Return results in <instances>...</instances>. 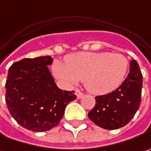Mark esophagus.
<instances>
[{
    "instance_id": "esophagus-1",
    "label": "esophagus",
    "mask_w": 151,
    "mask_h": 151,
    "mask_svg": "<svg viewBox=\"0 0 151 151\" xmlns=\"http://www.w3.org/2000/svg\"><path fill=\"white\" fill-rule=\"evenodd\" d=\"M75 94L76 95H77V98H78V99H81L83 96V94L82 92H80V91L78 90V89L75 91Z\"/></svg>"
}]
</instances>
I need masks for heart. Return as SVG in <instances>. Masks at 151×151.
I'll return each instance as SVG.
<instances>
[{
    "label": "heart",
    "instance_id": "1",
    "mask_svg": "<svg viewBox=\"0 0 151 151\" xmlns=\"http://www.w3.org/2000/svg\"><path fill=\"white\" fill-rule=\"evenodd\" d=\"M128 68V59L122 54L84 52L70 56L67 63L56 62L54 73L58 78L72 84L83 80L89 92L104 95L121 85Z\"/></svg>",
    "mask_w": 151,
    "mask_h": 151
}]
</instances>
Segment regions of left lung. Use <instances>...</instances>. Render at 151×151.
Returning a JSON list of instances; mask_svg holds the SVG:
<instances>
[{"mask_svg": "<svg viewBox=\"0 0 151 151\" xmlns=\"http://www.w3.org/2000/svg\"><path fill=\"white\" fill-rule=\"evenodd\" d=\"M143 76L138 63L130 62L129 73L111 93L95 97V106L88 118L97 126L113 130L127 125L139 108Z\"/></svg>", "mask_w": 151, "mask_h": 151, "instance_id": "obj_1", "label": "left lung"}]
</instances>
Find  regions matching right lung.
<instances>
[{
  "label": "right lung",
  "instance_id": "add662e5",
  "mask_svg": "<svg viewBox=\"0 0 151 151\" xmlns=\"http://www.w3.org/2000/svg\"><path fill=\"white\" fill-rule=\"evenodd\" d=\"M50 56L24 58L13 63L6 82V103L12 116L23 128L45 132L57 126L65 108L77 99L74 91L56 86L48 66Z\"/></svg>",
  "mask_w": 151,
  "mask_h": 151
}]
</instances>
